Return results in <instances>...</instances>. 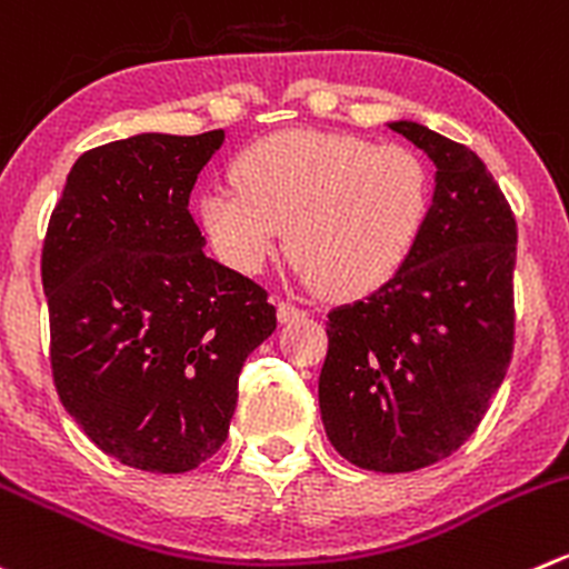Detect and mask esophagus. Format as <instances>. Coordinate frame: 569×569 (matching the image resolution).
Returning <instances> with one entry per match:
<instances>
[{"label": "esophagus", "instance_id": "1", "mask_svg": "<svg viewBox=\"0 0 569 569\" xmlns=\"http://www.w3.org/2000/svg\"><path fill=\"white\" fill-rule=\"evenodd\" d=\"M306 317V311H302L300 306H295V302H286L280 300L278 302V322H295V319H302Z\"/></svg>", "mask_w": 569, "mask_h": 569}]
</instances>
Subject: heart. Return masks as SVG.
Returning a JSON list of instances; mask_svg holds the SVG:
<instances>
[{"label":"heart","mask_w":569,"mask_h":569,"mask_svg":"<svg viewBox=\"0 0 569 569\" xmlns=\"http://www.w3.org/2000/svg\"><path fill=\"white\" fill-rule=\"evenodd\" d=\"M211 186L197 219L213 252L241 274H261L289 252L308 286L352 300L406 269L433 208L431 169L402 144L350 132L280 130L252 141Z\"/></svg>","instance_id":"1"}]
</instances>
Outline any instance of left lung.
<instances>
[{
    "instance_id": "obj_1",
    "label": "left lung",
    "mask_w": 569,
    "mask_h": 569,
    "mask_svg": "<svg viewBox=\"0 0 569 569\" xmlns=\"http://www.w3.org/2000/svg\"><path fill=\"white\" fill-rule=\"evenodd\" d=\"M437 167L422 241L395 280L328 313L319 411L330 445L372 472H413L476 433L515 350L517 222L481 158L391 121Z\"/></svg>"
}]
</instances>
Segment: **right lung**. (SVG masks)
I'll return each mask as SVG.
<instances>
[{
    "instance_id": "add662e5",
    "label": "right lung",
    "mask_w": 569,
    "mask_h": 569,
    "mask_svg": "<svg viewBox=\"0 0 569 569\" xmlns=\"http://www.w3.org/2000/svg\"><path fill=\"white\" fill-rule=\"evenodd\" d=\"M224 130L88 150L49 217L41 280L54 389L110 459L189 472L228 439L267 289L202 252L189 197Z\"/></svg>"
}]
</instances>
